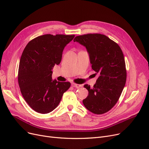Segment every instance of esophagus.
Masks as SVG:
<instances>
[{"mask_svg":"<svg viewBox=\"0 0 149 149\" xmlns=\"http://www.w3.org/2000/svg\"><path fill=\"white\" fill-rule=\"evenodd\" d=\"M71 85H72V87L76 88H81V87L82 86V85H81V84H76V83H72Z\"/></svg>","mask_w":149,"mask_h":149,"instance_id":"obj_1","label":"esophagus"}]
</instances>
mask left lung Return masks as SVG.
Returning a JSON list of instances; mask_svg holds the SVG:
<instances>
[{
    "instance_id": "1",
    "label": "left lung",
    "mask_w": 149,
    "mask_h": 149,
    "mask_svg": "<svg viewBox=\"0 0 149 149\" xmlns=\"http://www.w3.org/2000/svg\"><path fill=\"white\" fill-rule=\"evenodd\" d=\"M74 42L84 46L89 55L92 69L98 74L95 84L83 100L85 107L95 114L107 112L119 100L126 84L127 72L120 46L105 35L87 34L76 36Z\"/></svg>"
}]
</instances>
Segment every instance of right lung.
<instances>
[{
	"instance_id": "right-lung-1",
	"label": "right lung",
	"mask_w": 149,
	"mask_h": 149,
	"mask_svg": "<svg viewBox=\"0 0 149 149\" xmlns=\"http://www.w3.org/2000/svg\"><path fill=\"white\" fill-rule=\"evenodd\" d=\"M75 35L45 34L31 40L20 60L18 83L22 95L37 112H52L59 104L69 82L52 80V69L59 65L66 45Z\"/></svg>"
}]
</instances>
